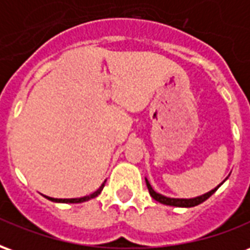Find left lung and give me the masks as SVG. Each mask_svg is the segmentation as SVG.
<instances>
[{"instance_id": "left-lung-1", "label": "left lung", "mask_w": 250, "mask_h": 250, "mask_svg": "<svg viewBox=\"0 0 250 250\" xmlns=\"http://www.w3.org/2000/svg\"><path fill=\"white\" fill-rule=\"evenodd\" d=\"M146 185H147V188H148V193H150V195H151L152 198L155 199V201L161 202V204L168 205V206H177V208H193V206H197V205L202 204L204 201H206L211 194L215 193V190L220 188L222 184L218 185V186H217L215 188H213V190H210L209 193L202 194V195L195 197V198H168V197H166V195H162V194L157 193V191L151 188V185H150V182L147 181V178H146Z\"/></svg>"}]
</instances>
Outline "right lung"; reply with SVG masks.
Returning <instances> with one entry per match:
<instances>
[{
    "label": "right lung",
    "instance_id": "add662e5",
    "mask_svg": "<svg viewBox=\"0 0 250 250\" xmlns=\"http://www.w3.org/2000/svg\"><path fill=\"white\" fill-rule=\"evenodd\" d=\"M104 184H105V181H104L103 184H102V186L95 191V193L89 194V195H85V197H82V198H52V197H46V195H44L45 198H48L49 201H52V202H62V204H80V202H85V201H88V199L91 198H95V197H98L99 194L102 193V190H103L104 188Z\"/></svg>",
    "mask_w": 250,
    "mask_h": 250
}]
</instances>
